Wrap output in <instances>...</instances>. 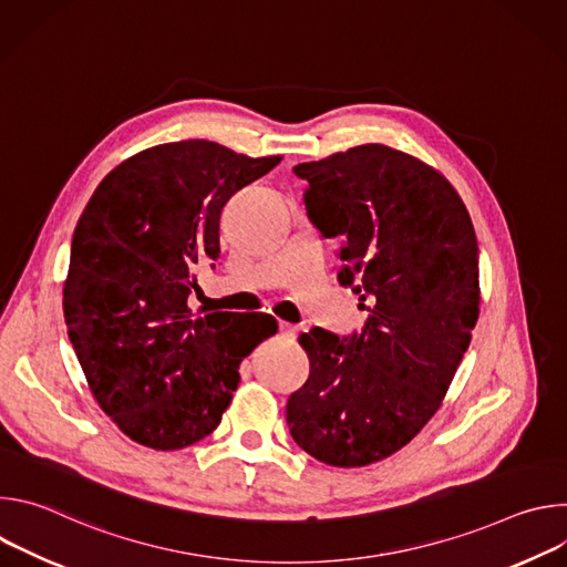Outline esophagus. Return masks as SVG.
Wrapping results in <instances>:
<instances>
[{
	"instance_id": "obj_1",
	"label": "esophagus",
	"mask_w": 567,
	"mask_h": 567,
	"mask_svg": "<svg viewBox=\"0 0 567 567\" xmlns=\"http://www.w3.org/2000/svg\"><path fill=\"white\" fill-rule=\"evenodd\" d=\"M280 334L282 337H289V339H293L296 334H298V326H293V322H285V320H280Z\"/></svg>"
}]
</instances>
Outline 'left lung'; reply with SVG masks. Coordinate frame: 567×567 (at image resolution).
Wrapping results in <instances>:
<instances>
[{"label":"left lung","instance_id":"obj_1","mask_svg":"<svg viewBox=\"0 0 567 567\" xmlns=\"http://www.w3.org/2000/svg\"><path fill=\"white\" fill-rule=\"evenodd\" d=\"M293 173L326 237H339L341 285L368 322L339 339L298 337L309 377L287 401L296 444L330 466L374 464L437 413L480 313L477 239L449 179L417 156L365 143Z\"/></svg>","mask_w":567,"mask_h":567}]
</instances>
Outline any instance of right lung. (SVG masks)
I'll use <instances>...</instances> for the list:
<instances>
[{"label":"right lung","instance_id":"add662e5","mask_svg":"<svg viewBox=\"0 0 567 567\" xmlns=\"http://www.w3.org/2000/svg\"><path fill=\"white\" fill-rule=\"evenodd\" d=\"M190 138L116 166L78 219L62 289L87 385L123 435L154 451L210 435L239 363L278 332L269 313L195 316V265L219 256L226 202L280 164Z\"/></svg>","mask_w":567,"mask_h":567}]
</instances>
